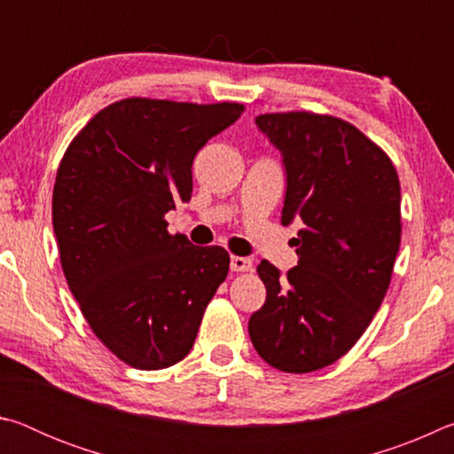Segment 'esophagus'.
Masks as SVG:
<instances>
[{"instance_id":"1","label":"esophagus","mask_w":454,"mask_h":454,"mask_svg":"<svg viewBox=\"0 0 454 454\" xmlns=\"http://www.w3.org/2000/svg\"><path fill=\"white\" fill-rule=\"evenodd\" d=\"M230 268H232V272H248L252 270V260L244 256H232V260H230Z\"/></svg>"}]
</instances>
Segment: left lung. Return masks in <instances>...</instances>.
I'll return each instance as SVG.
<instances>
[{
  "mask_svg": "<svg viewBox=\"0 0 454 454\" xmlns=\"http://www.w3.org/2000/svg\"><path fill=\"white\" fill-rule=\"evenodd\" d=\"M256 126L286 172L282 224L302 222L298 266L258 264L266 302L250 340L268 364L312 372L355 347L387 294L401 246V182L390 158L344 120L264 114Z\"/></svg>",
  "mask_w": 454,
  "mask_h": 454,
  "instance_id": "left-lung-1",
  "label": "left lung"
}]
</instances>
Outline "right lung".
<instances>
[{
	"label": "right lung",
	"mask_w": 454,
	"mask_h": 454,
	"mask_svg": "<svg viewBox=\"0 0 454 454\" xmlns=\"http://www.w3.org/2000/svg\"><path fill=\"white\" fill-rule=\"evenodd\" d=\"M242 104L128 98L74 137L58 168L51 218L61 268L90 328L126 364L168 368L194 347L230 256L168 234L192 194V162Z\"/></svg>",
	"instance_id": "add662e5"
}]
</instances>
